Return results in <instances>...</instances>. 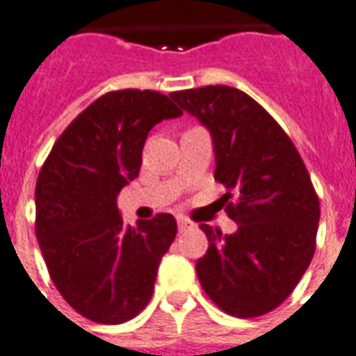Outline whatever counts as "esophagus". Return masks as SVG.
Listing matches in <instances>:
<instances>
[{
    "label": "esophagus",
    "mask_w": 356,
    "mask_h": 356,
    "mask_svg": "<svg viewBox=\"0 0 356 356\" xmlns=\"http://www.w3.org/2000/svg\"><path fill=\"white\" fill-rule=\"evenodd\" d=\"M177 226L181 232H186V229H190V227H194V224L190 220H186V218H183V216H179L177 218Z\"/></svg>",
    "instance_id": "34e87169"
}]
</instances>
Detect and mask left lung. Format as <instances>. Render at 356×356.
I'll return each instance as SVG.
<instances>
[{"instance_id":"left-lung-1","label":"left lung","mask_w":356,"mask_h":356,"mask_svg":"<svg viewBox=\"0 0 356 356\" xmlns=\"http://www.w3.org/2000/svg\"><path fill=\"white\" fill-rule=\"evenodd\" d=\"M211 132L214 179L237 232L202 224L209 248L197 259L200 284L235 317L275 310L302 278L316 252L319 200L289 136L256 100L229 86L170 95Z\"/></svg>"}]
</instances>
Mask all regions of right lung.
<instances>
[{
	"label": "right lung",
	"instance_id": "right-lung-1",
	"mask_svg": "<svg viewBox=\"0 0 356 356\" xmlns=\"http://www.w3.org/2000/svg\"><path fill=\"white\" fill-rule=\"evenodd\" d=\"M183 115L159 91L123 89L89 104L54 143L35 186V233L54 286L78 314L119 325L153 295L177 235L172 214L124 226L118 194L142 166L149 130Z\"/></svg>",
	"mask_w": 356,
	"mask_h": 356
}]
</instances>
